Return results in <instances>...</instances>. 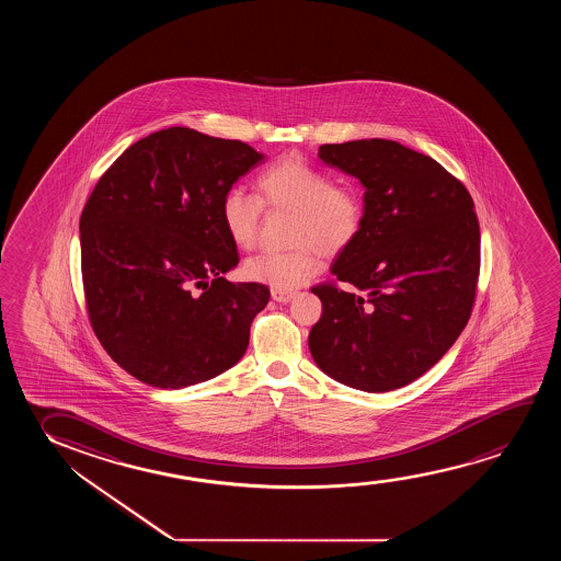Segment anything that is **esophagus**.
<instances>
[{
    "mask_svg": "<svg viewBox=\"0 0 561 561\" xmlns=\"http://www.w3.org/2000/svg\"><path fill=\"white\" fill-rule=\"evenodd\" d=\"M295 297L293 291H282V289H272V299L277 302H289Z\"/></svg>",
    "mask_w": 561,
    "mask_h": 561,
    "instance_id": "1",
    "label": "esophagus"
}]
</instances>
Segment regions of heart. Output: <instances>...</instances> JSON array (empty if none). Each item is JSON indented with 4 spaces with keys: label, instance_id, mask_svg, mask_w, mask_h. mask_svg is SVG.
<instances>
[{
    "label": "heart",
    "instance_id": "heart-1",
    "mask_svg": "<svg viewBox=\"0 0 561 561\" xmlns=\"http://www.w3.org/2000/svg\"><path fill=\"white\" fill-rule=\"evenodd\" d=\"M259 195L230 187L220 203V218L231 241L253 249L261 231L262 210L295 213L289 231L293 249L254 254L245 262V276L274 289L291 291L322 268L325 256L345 253L360 236L366 208L360 193L333 185V178L299 157L270 164L256 178Z\"/></svg>",
    "mask_w": 561,
    "mask_h": 561
}]
</instances>
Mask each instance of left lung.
Wrapping results in <instances>:
<instances>
[{"label":"left lung","instance_id":"1","mask_svg":"<svg viewBox=\"0 0 561 561\" xmlns=\"http://www.w3.org/2000/svg\"><path fill=\"white\" fill-rule=\"evenodd\" d=\"M318 157L360 180L366 218L331 266L335 282L312 287L322 316L308 346L339 383L394 391L433 368L471 316L481 266L473 199L435 159L391 139L325 144Z\"/></svg>","mask_w":561,"mask_h":561}]
</instances>
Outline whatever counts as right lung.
I'll return each instance as SVG.
<instances>
[{
  "label": "right lung",
  "instance_id": "add662e5",
  "mask_svg": "<svg viewBox=\"0 0 561 561\" xmlns=\"http://www.w3.org/2000/svg\"><path fill=\"white\" fill-rule=\"evenodd\" d=\"M262 161L238 139L172 126L128 147L93 187L80 216L85 307L139 381L182 389L245 354L270 289L222 277L239 256L220 203Z\"/></svg>",
  "mask_w": 561,
  "mask_h": 561
}]
</instances>
